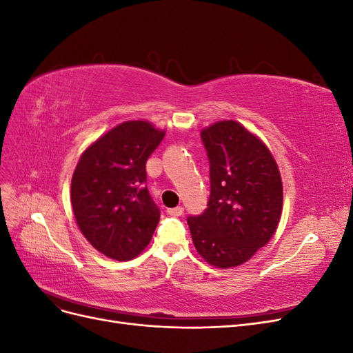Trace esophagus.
Listing matches in <instances>:
<instances>
[{"label": "esophagus", "mask_w": 353, "mask_h": 353, "mask_svg": "<svg viewBox=\"0 0 353 353\" xmlns=\"http://www.w3.org/2000/svg\"><path fill=\"white\" fill-rule=\"evenodd\" d=\"M168 213L172 216H181L184 213V208L183 206H178V208H172V209H168Z\"/></svg>", "instance_id": "esophagus-1"}]
</instances>
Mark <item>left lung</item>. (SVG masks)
Segmentation results:
<instances>
[{
  "mask_svg": "<svg viewBox=\"0 0 353 353\" xmlns=\"http://www.w3.org/2000/svg\"><path fill=\"white\" fill-rule=\"evenodd\" d=\"M209 159L210 196L199 216H188L201 258L216 268L249 261L271 240L283 210V184L266 145L236 121L201 131Z\"/></svg>",
  "mask_w": 353,
  "mask_h": 353,
  "instance_id": "1",
  "label": "left lung"
}]
</instances>
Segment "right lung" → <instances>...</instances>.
I'll return each mask as SVG.
<instances>
[{
    "mask_svg": "<svg viewBox=\"0 0 353 353\" xmlns=\"http://www.w3.org/2000/svg\"><path fill=\"white\" fill-rule=\"evenodd\" d=\"M165 131L145 121L117 125L81 156L70 200L83 237L108 258L130 261L150 243L160 210L147 190V159Z\"/></svg>",
    "mask_w": 353,
    "mask_h": 353,
    "instance_id": "add662e5",
    "label": "right lung"
}]
</instances>
